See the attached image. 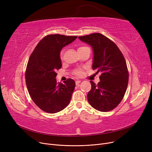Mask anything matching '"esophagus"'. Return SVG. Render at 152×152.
<instances>
[{"mask_svg":"<svg viewBox=\"0 0 152 152\" xmlns=\"http://www.w3.org/2000/svg\"><path fill=\"white\" fill-rule=\"evenodd\" d=\"M81 82V81H80V80H77V81H76V84L78 85Z\"/></svg>","mask_w":152,"mask_h":152,"instance_id":"esophagus-1","label":"esophagus"}]
</instances>
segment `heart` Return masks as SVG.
Listing matches in <instances>:
<instances>
[{
	"mask_svg": "<svg viewBox=\"0 0 152 152\" xmlns=\"http://www.w3.org/2000/svg\"><path fill=\"white\" fill-rule=\"evenodd\" d=\"M86 48H87V47H85V46H82V47H79L78 48V51L80 50H82V49H86ZM61 59L63 58V52L61 53ZM75 75H76V76H80L83 75V72L81 69H77L75 71Z\"/></svg>",
	"mask_w": 152,
	"mask_h": 152,
	"instance_id": "heart-1",
	"label": "heart"
}]
</instances>
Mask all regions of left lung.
I'll list each match as a JSON object with an SVG mask.
<instances>
[{
	"label": "left lung",
	"mask_w": 152,
	"mask_h": 152,
	"mask_svg": "<svg viewBox=\"0 0 152 152\" xmlns=\"http://www.w3.org/2000/svg\"><path fill=\"white\" fill-rule=\"evenodd\" d=\"M78 38L92 47V69H97V73H101L97 84L90 81L92 87L87 100L97 110H112L123 100L128 85L129 73L124 56L112 41L102 34L93 33Z\"/></svg>",
	"instance_id": "left-lung-1"
}]
</instances>
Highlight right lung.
Wrapping results in <instances>:
<instances>
[{
  "label": "right lung",
  "mask_w": 152,
  "mask_h": 152,
  "mask_svg": "<svg viewBox=\"0 0 152 152\" xmlns=\"http://www.w3.org/2000/svg\"><path fill=\"white\" fill-rule=\"evenodd\" d=\"M77 36L50 34L37 44L29 58L25 78L27 89L35 104L45 112L55 113L69 103L75 82L68 79L57 83L56 71L61 68L60 51Z\"/></svg>",
  "instance_id": "right-lung-1"
}]
</instances>
